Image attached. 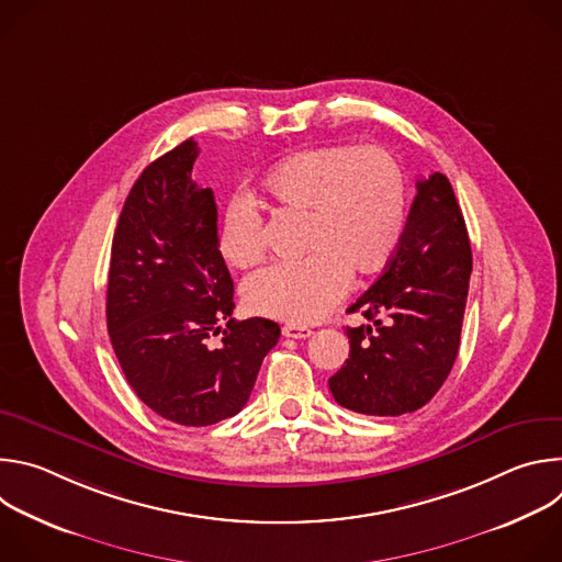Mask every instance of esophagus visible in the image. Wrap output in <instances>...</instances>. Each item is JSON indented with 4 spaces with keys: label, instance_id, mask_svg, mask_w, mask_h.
<instances>
[{
    "label": "esophagus",
    "instance_id": "1",
    "mask_svg": "<svg viewBox=\"0 0 562 562\" xmlns=\"http://www.w3.org/2000/svg\"><path fill=\"white\" fill-rule=\"evenodd\" d=\"M313 331L308 327H302V325H284L282 327V336L284 338H293V340H302V338H308Z\"/></svg>",
    "mask_w": 562,
    "mask_h": 562
}]
</instances>
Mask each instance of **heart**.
<instances>
[{"label":"heart","mask_w":562,"mask_h":562,"mask_svg":"<svg viewBox=\"0 0 562 562\" xmlns=\"http://www.w3.org/2000/svg\"><path fill=\"white\" fill-rule=\"evenodd\" d=\"M278 213L304 217L300 262L254 273L247 306L293 325L325 317L349 291L351 271L375 273L395 251L407 220L405 176L380 146H315L286 157L265 182ZM220 251L237 269L260 262L265 220L235 200L222 222Z\"/></svg>","instance_id":"b5f03b06"}]
</instances>
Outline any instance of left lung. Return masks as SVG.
<instances>
[{"instance_id": "left-lung-1", "label": "left lung", "mask_w": 562, "mask_h": 562, "mask_svg": "<svg viewBox=\"0 0 562 562\" xmlns=\"http://www.w3.org/2000/svg\"><path fill=\"white\" fill-rule=\"evenodd\" d=\"M403 237L384 273L349 306L373 325L347 327L351 345L329 378L336 403L364 416L425 407L447 380L460 347L471 245L451 182H416Z\"/></svg>"}]
</instances>
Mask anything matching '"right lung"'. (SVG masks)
Segmentation results:
<instances>
[{
  "label": "right lung",
  "instance_id": "1",
  "mask_svg": "<svg viewBox=\"0 0 562 562\" xmlns=\"http://www.w3.org/2000/svg\"><path fill=\"white\" fill-rule=\"evenodd\" d=\"M198 153L187 139L142 171L117 220L106 286V327L131 389L184 427L243 409L280 338L273 319L231 317L215 198L191 178ZM220 330L221 345L211 346Z\"/></svg>",
  "mask_w": 562,
  "mask_h": 562
}]
</instances>
